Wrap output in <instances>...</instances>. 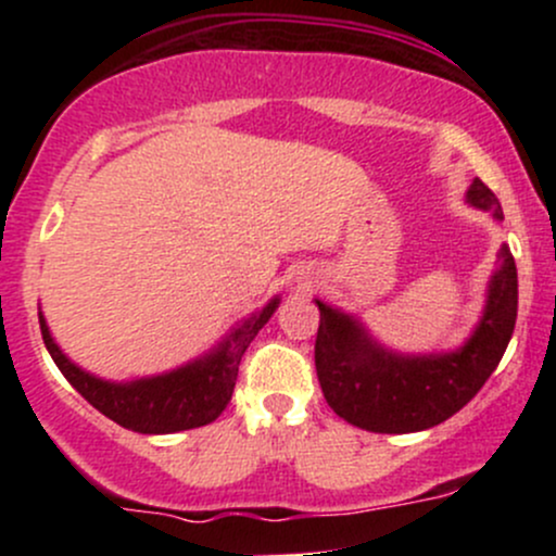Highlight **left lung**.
<instances>
[{
    "label": "left lung",
    "instance_id": "left-lung-1",
    "mask_svg": "<svg viewBox=\"0 0 556 556\" xmlns=\"http://www.w3.org/2000/svg\"><path fill=\"white\" fill-rule=\"evenodd\" d=\"M468 201L504 219L489 185L473 180ZM318 305L316 376L337 416L376 433H410L439 426L476 397L500 366L518 318V269L509 248L500 251V271L489 285L486 314L465 348L450 355L400 358L384 353L358 324Z\"/></svg>",
    "mask_w": 556,
    "mask_h": 556
}]
</instances>
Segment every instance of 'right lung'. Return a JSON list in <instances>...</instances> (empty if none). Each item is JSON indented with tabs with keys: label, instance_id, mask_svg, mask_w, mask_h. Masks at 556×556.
Segmentation results:
<instances>
[{
	"label": "right lung",
	"instance_id": "1",
	"mask_svg": "<svg viewBox=\"0 0 556 556\" xmlns=\"http://www.w3.org/2000/svg\"><path fill=\"white\" fill-rule=\"evenodd\" d=\"M277 303L279 300L274 298L261 314L248 318L240 329L229 334L227 342L219 344L216 353L206 355L203 361L190 363L172 374L154 376V379L130 381V384H110V381L80 371L56 348L41 314H38V324H41L43 344H47L56 368L96 410L104 413L123 429L138 433H175L198 429V426L212 424L222 416L232 397L235 381H238L242 353L277 311Z\"/></svg>",
	"mask_w": 556,
	"mask_h": 556
}]
</instances>
